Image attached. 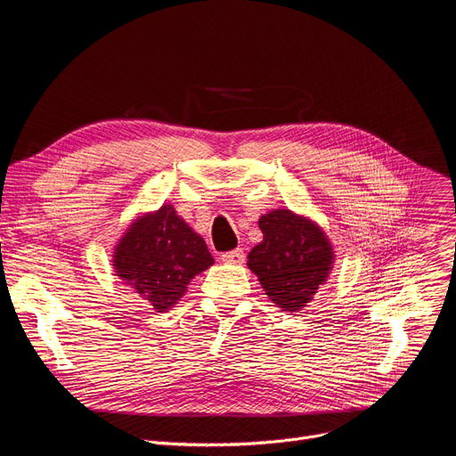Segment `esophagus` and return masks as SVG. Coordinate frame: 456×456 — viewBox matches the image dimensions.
Segmentation results:
<instances>
[{
  "mask_svg": "<svg viewBox=\"0 0 456 456\" xmlns=\"http://www.w3.org/2000/svg\"><path fill=\"white\" fill-rule=\"evenodd\" d=\"M222 260L224 262H231V265H242V262L246 260V255H244V251L240 248H238V249L222 253Z\"/></svg>",
  "mask_w": 456,
  "mask_h": 456,
  "instance_id": "1",
  "label": "esophagus"
}]
</instances>
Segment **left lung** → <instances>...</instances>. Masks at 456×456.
I'll use <instances>...</instances> for the list:
<instances>
[{"instance_id":"obj_1","label":"left lung","mask_w":456,"mask_h":456,"mask_svg":"<svg viewBox=\"0 0 456 456\" xmlns=\"http://www.w3.org/2000/svg\"><path fill=\"white\" fill-rule=\"evenodd\" d=\"M265 240L248 255V266L266 296L289 313L303 308L332 266V248L313 222L279 208L258 222Z\"/></svg>"}]
</instances>
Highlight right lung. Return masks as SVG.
Here are the masks:
<instances>
[{
	"label": "right lung",
	"instance_id": "right-lung-1",
	"mask_svg": "<svg viewBox=\"0 0 456 456\" xmlns=\"http://www.w3.org/2000/svg\"><path fill=\"white\" fill-rule=\"evenodd\" d=\"M214 265L200 234L172 205L143 216L124 234L114 251L116 275L164 313L186 292L188 282Z\"/></svg>",
	"mask_w": 456,
	"mask_h": 456
}]
</instances>
